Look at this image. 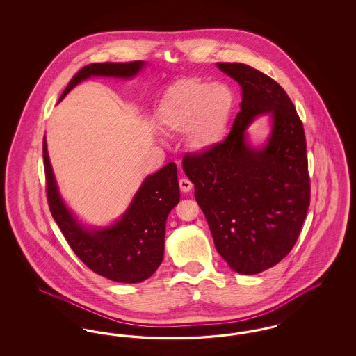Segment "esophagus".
Here are the masks:
<instances>
[{"label":"esophagus","instance_id":"34e87169","mask_svg":"<svg viewBox=\"0 0 356 356\" xmlns=\"http://www.w3.org/2000/svg\"><path fill=\"white\" fill-rule=\"evenodd\" d=\"M179 184H180V189H181V192H184V193L189 192V191L192 189V186H193V184H192L188 179H181V180L179 181Z\"/></svg>","mask_w":356,"mask_h":356}]
</instances>
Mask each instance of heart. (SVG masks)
<instances>
[{
    "label": "heart",
    "mask_w": 356,
    "mask_h": 356,
    "mask_svg": "<svg viewBox=\"0 0 356 356\" xmlns=\"http://www.w3.org/2000/svg\"><path fill=\"white\" fill-rule=\"evenodd\" d=\"M234 108L235 95L228 85L184 79L167 89L156 115L164 129L186 134L189 149L204 154L220 144Z\"/></svg>",
    "instance_id": "b5f03b06"
}]
</instances>
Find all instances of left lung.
Segmentation results:
<instances>
[{"label":"left lung","mask_w":356,"mask_h":356,"mask_svg":"<svg viewBox=\"0 0 356 356\" xmlns=\"http://www.w3.org/2000/svg\"><path fill=\"white\" fill-rule=\"evenodd\" d=\"M216 65L240 85V112L228 137L211 152L186 157L183 170L218 252L231 270L254 275L289 254L307 216L305 129L271 77L245 64ZM261 115L269 119V134L254 146L248 128Z\"/></svg>","instance_id":"1"}]
</instances>
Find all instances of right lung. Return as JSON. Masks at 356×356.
Segmentation results:
<instances>
[{
	"label": "right lung",
	"mask_w": 356,
	"mask_h": 356,
	"mask_svg": "<svg viewBox=\"0 0 356 356\" xmlns=\"http://www.w3.org/2000/svg\"><path fill=\"white\" fill-rule=\"evenodd\" d=\"M145 65V61L86 65L70 80L58 102L74 86L90 77L131 80ZM42 154L51 216L73 252L92 271L112 282L132 284L151 277L164 257L167 218L180 200L176 164L170 163L148 175L119 219L97 227L80 220L63 199L51 168L45 136Z\"/></svg>",
	"instance_id": "right-lung-1"
}]
</instances>
